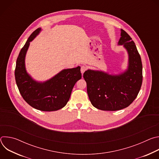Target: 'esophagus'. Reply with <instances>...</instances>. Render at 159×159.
I'll use <instances>...</instances> for the list:
<instances>
[{
	"label": "esophagus",
	"instance_id": "obj_1",
	"mask_svg": "<svg viewBox=\"0 0 159 159\" xmlns=\"http://www.w3.org/2000/svg\"><path fill=\"white\" fill-rule=\"evenodd\" d=\"M86 69H87V68H86V66H81V67H80V71H81V73L82 74H83L85 70H86Z\"/></svg>",
	"mask_w": 159,
	"mask_h": 159
}]
</instances>
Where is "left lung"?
<instances>
[{"label": "left lung", "mask_w": 159, "mask_h": 159, "mask_svg": "<svg viewBox=\"0 0 159 159\" xmlns=\"http://www.w3.org/2000/svg\"><path fill=\"white\" fill-rule=\"evenodd\" d=\"M118 45L128 55V69L117 75L101 70L84 73L87 91L93 106L102 111H118L129 106L137 97L142 84V63L137 47L129 34L121 30Z\"/></svg>", "instance_id": "1"}]
</instances>
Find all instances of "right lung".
I'll use <instances>...</instances> for the list:
<instances>
[{
	"instance_id": "add662e5",
	"label": "right lung",
	"mask_w": 159,
	"mask_h": 159,
	"mask_svg": "<svg viewBox=\"0 0 159 159\" xmlns=\"http://www.w3.org/2000/svg\"><path fill=\"white\" fill-rule=\"evenodd\" d=\"M41 31L40 28L36 30L19 52L15 69L16 82L22 97L31 107L43 111H57L66 104L74 85L82 78L80 67L64 69L43 82L34 80L26 70L25 57L30 42Z\"/></svg>"
}]
</instances>
